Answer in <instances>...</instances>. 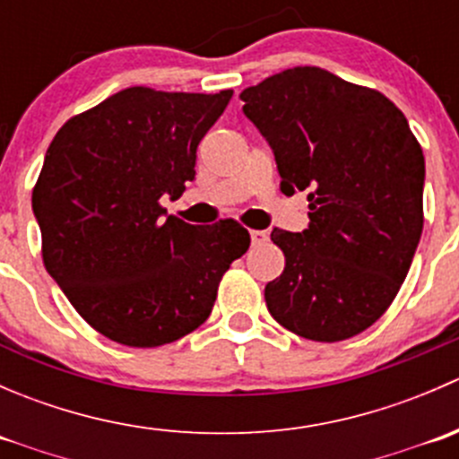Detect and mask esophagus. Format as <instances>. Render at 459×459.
<instances>
[{"label":"esophagus","instance_id":"34e87169","mask_svg":"<svg viewBox=\"0 0 459 459\" xmlns=\"http://www.w3.org/2000/svg\"><path fill=\"white\" fill-rule=\"evenodd\" d=\"M268 239V233L266 230H251V242L253 247H259V244H264Z\"/></svg>","mask_w":459,"mask_h":459}]
</instances>
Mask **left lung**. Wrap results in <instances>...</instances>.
Listing matches in <instances>:
<instances>
[{"label":"left lung","mask_w":459,"mask_h":459,"mask_svg":"<svg viewBox=\"0 0 459 459\" xmlns=\"http://www.w3.org/2000/svg\"><path fill=\"white\" fill-rule=\"evenodd\" d=\"M275 155L281 193L308 191L302 233L273 229L284 273L264 289L295 335H359L395 299L424 226V155L404 113L375 88L295 66L242 91Z\"/></svg>","instance_id":"8db88e82"}]
</instances>
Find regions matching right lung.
I'll list each match as a JSON object with an SVG mask.
<instances>
[{
  "label": "right lung",
  "instance_id": "1",
  "mask_svg": "<svg viewBox=\"0 0 459 459\" xmlns=\"http://www.w3.org/2000/svg\"><path fill=\"white\" fill-rule=\"evenodd\" d=\"M233 91H119L68 119L32 188L41 257L75 311L108 340L170 344L206 322L221 275L248 251L235 220L166 215L195 179L197 143Z\"/></svg>",
  "mask_w": 459,
  "mask_h": 459
}]
</instances>
